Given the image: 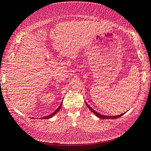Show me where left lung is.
<instances>
[{
  "label": "left lung",
  "mask_w": 151,
  "mask_h": 151,
  "mask_svg": "<svg viewBox=\"0 0 151 151\" xmlns=\"http://www.w3.org/2000/svg\"><path fill=\"white\" fill-rule=\"evenodd\" d=\"M86 105H87V106H88V107L89 108V109H90V110H91V111L93 112V113H94V115H95L96 116H97L98 117H99V118H103V119H115V118H119V117L122 116V115H124V113H122V114H121V115H116V116L103 115H101V114H99V113H97L96 111H95L93 109L91 108L89 106V105H88V104H87L86 102Z\"/></svg>",
  "instance_id": "1"
}]
</instances>
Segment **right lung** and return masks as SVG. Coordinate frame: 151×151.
I'll list each match as a JSON object with an SVG mask.
<instances>
[{
  "label": "right lung",
  "mask_w": 151,
  "mask_h": 151,
  "mask_svg": "<svg viewBox=\"0 0 151 151\" xmlns=\"http://www.w3.org/2000/svg\"><path fill=\"white\" fill-rule=\"evenodd\" d=\"M62 102L61 103V104H60V106H59V107L56 109V110L53 113H52L51 114V115H48V116H44V117H43L42 118H43V119H47V118H52L54 115H55V114H56L58 111V110H59V109H60V108H61V106H62Z\"/></svg>",
  "instance_id": "1"
}]
</instances>
